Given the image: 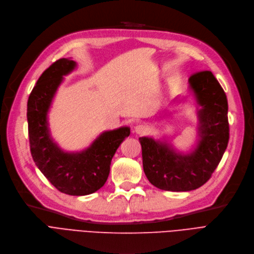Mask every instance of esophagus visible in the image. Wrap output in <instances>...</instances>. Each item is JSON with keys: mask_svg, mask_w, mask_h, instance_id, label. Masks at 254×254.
Wrapping results in <instances>:
<instances>
[{"mask_svg": "<svg viewBox=\"0 0 254 254\" xmlns=\"http://www.w3.org/2000/svg\"><path fill=\"white\" fill-rule=\"evenodd\" d=\"M149 131H150V128L147 125H144V124H139V125L135 126V132H136L137 134H139V135L147 134Z\"/></svg>", "mask_w": 254, "mask_h": 254, "instance_id": "esophagus-1", "label": "esophagus"}]
</instances>
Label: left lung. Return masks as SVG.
Masks as SVG:
<instances>
[{"label":"left lung","mask_w":254,"mask_h":254,"mask_svg":"<svg viewBox=\"0 0 254 254\" xmlns=\"http://www.w3.org/2000/svg\"><path fill=\"white\" fill-rule=\"evenodd\" d=\"M189 87L201 106L196 149L181 154L166 142L139 137L143 172L152 185L166 191H190L207 183L229 139L227 99L218 80L211 71H200L190 76Z\"/></svg>","instance_id":"obj_1"}]
</instances>
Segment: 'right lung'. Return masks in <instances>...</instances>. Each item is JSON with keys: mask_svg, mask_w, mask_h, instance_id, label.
Masks as SVG:
<instances>
[{"mask_svg": "<svg viewBox=\"0 0 254 254\" xmlns=\"http://www.w3.org/2000/svg\"><path fill=\"white\" fill-rule=\"evenodd\" d=\"M76 63L60 59L48 67L33 88L28 100L27 118L33 160L45 178L69 195H88L100 189L110 175L113 157L130 128L105 131L91 146L79 153H67L58 147L50 134L47 113L63 76Z\"/></svg>", "mask_w": 254, "mask_h": 254, "instance_id": "add662e5", "label": "right lung"}]
</instances>
